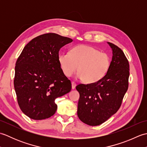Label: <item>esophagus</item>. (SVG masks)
I'll return each instance as SVG.
<instances>
[{"label":"esophagus","instance_id":"1","mask_svg":"<svg viewBox=\"0 0 147 147\" xmlns=\"http://www.w3.org/2000/svg\"><path fill=\"white\" fill-rule=\"evenodd\" d=\"M76 86V84L75 82H72V89H75Z\"/></svg>","mask_w":147,"mask_h":147}]
</instances>
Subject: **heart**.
I'll use <instances>...</instances> for the list:
<instances>
[{
    "instance_id": "b5f03b06",
    "label": "heart",
    "mask_w": 147,
    "mask_h": 147,
    "mask_svg": "<svg viewBox=\"0 0 147 147\" xmlns=\"http://www.w3.org/2000/svg\"><path fill=\"white\" fill-rule=\"evenodd\" d=\"M58 61L67 77L73 76L78 69L77 77L92 84L99 82L106 75L111 58L107 53L92 47L79 45L72 47L69 53H59Z\"/></svg>"
}]
</instances>
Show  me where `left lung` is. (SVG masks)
Returning a JSON list of instances; mask_svg holds the SVG:
<instances>
[{"mask_svg":"<svg viewBox=\"0 0 147 147\" xmlns=\"http://www.w3.org/2000/svg\"><path fill=\"white\" fill-rule=\"evenodd\" d=\"M107 43L112 57L106 75L96 83L76 87L80 93L78 116L90 126L100 125L116 113L128 88V61L120 48Z\"/></svg>","mask_w":147,"mask_h":147,"instance_id":"left-lung-1","label":"left lung"}]
</instances>
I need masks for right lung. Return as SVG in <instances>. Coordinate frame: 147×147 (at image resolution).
<instances>
[{"mask_svg": "<svg viewBox=\"0 0 147 147\" xmlns=\"http://www.w3.org/2000/svg\"><path fill=\"white\" fill-rule=\"evenodd\" d=\"M73 42L50 33L36 36L24 47L16 63L14 85L19 106L34 120L54 115L55 99L69 93L71 83L58 61L61 48Z\"/></svg>", "mask_w": 147, "mask_h": 147, "instance_id": "add662e5", "label": "right lung"}]
</instances>
